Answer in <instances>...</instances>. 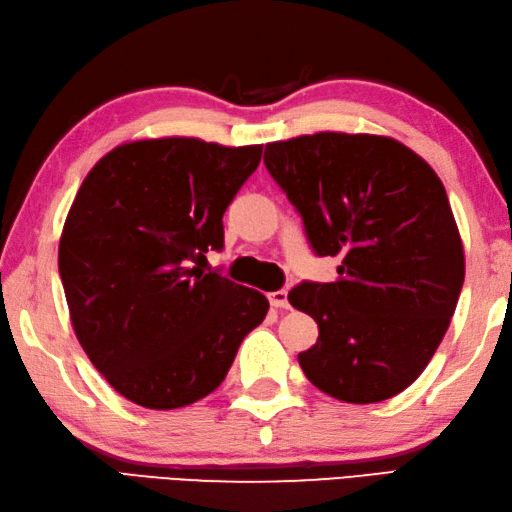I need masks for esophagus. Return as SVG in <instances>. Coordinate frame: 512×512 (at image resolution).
Instances as JSON below:
<instances>
[{"label": "esophagus", "mask_w": 512, "mask_h": 512, "mask_svg": "<svg viewBox=\"0 0 512 512\" xmlns=\"http://www.w3.org/2000/svg\"><path fill=\"white\" fill-rule=\"evenodd\" d=\"M269 303H272V307H281V310H287L289 301H287V292H285V289H278V292L269 294Z\"/></svg>", "instance_id": "obj_1"}]
</instances>
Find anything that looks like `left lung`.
I'll list each match as a JSON object with an SVG mask.
<instances>
[{"label": "left lung", "instance_id": "left-lung-1", "mask_svg": "<svg viewBox=\"0 0 512 512\" xmlns=\"http://www.w3.org/2000/svg\"><path fill=\"white\" fill-rule=\"evenodd\" d=\"M265 167L314 252L341 263L334 283L287 296L318 325L298 354L305 376L345 403L403 392L437 352L466 274L439 176L394 138L336 131L269 142Z\"/></svg>", "mask_w": 512, "mask_h": 512}]
</instances>
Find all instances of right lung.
<instances>
[{
  "instance_id": "obj_1",
  "label": "right lung",
  "mask_w": 512,
  "mask_h": 512,
  "mask_svg": "<svg viewBox=\"0 0 512 512\" xmlns=\"http://www.w3.org/2000/svg\"><path fill=\"white\" fill-rule=\"evenodd\" d=\"M263 144L124 142L84 178L60 238L77 341L124 399L185 408L214 392L267 298L200 265L223 249V214Z\"/></svg>"
}]
</instances>
